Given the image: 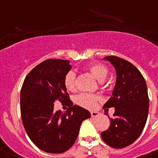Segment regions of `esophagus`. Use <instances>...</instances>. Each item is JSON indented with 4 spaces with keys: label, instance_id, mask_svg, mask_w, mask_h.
Segmentation results:
<instances>
[{
    "label": "esophagus",
    "instance_id": "34e87169",
    "mask_svg": "<svg viewBox=\"0 0 158 158\" xmlns=\"http://www.w3.org/2000/svg\"><path fill=\"white\" fill-rule=\"evenodd\" d=\"M90 114H91V117L93 118H96L99 115V113L98 112H95V111H93V112H90Z\"/></svg>",
    "mask_w": 158,
    "mask_h": 158
}]
</instances>
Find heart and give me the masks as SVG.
I'll list each match as a JSON object with an SVG mask.
<instances>
[{
  "label": "heart",
  "mask_w": 158,
  "mask_h": 158,
  "mask_svg": "<svg viewBox=\"0 0 158 158\" xmlns=\"http://www.w3.org/2000/svg\"><path fill=\"white\" fill-rule=\"evenodd\" d=\"M86 69L100 82H102L106 79L108 73V70L106 66L100 63L90 64L87 66ZM75 79L76 74L74 72L69 71L66 73L64 77V85L69 90L73 91L75 89ZM98 99L99 97L96 95H92L89 93H82L76 97V102L83 107L92 109L96 106V102Z\"/></svg>",
  "instance_id": "heart-1"
}]
</instances>
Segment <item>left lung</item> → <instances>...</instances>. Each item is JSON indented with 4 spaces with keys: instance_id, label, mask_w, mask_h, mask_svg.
<instances>
[{
    "instance_id": "1",
    "label": "left lung",
    "mask_w": 158,
    "mask_h": 158,
    "mask_svg": "<svg viewBox=\"0 0 158 158\" xmlns=\"http://www.w3.org/2000/svg\"><path fill=\"white\" fill-rule=\"evenodd\" d=\"M115 68L116 85L113 96L103 106L114 107V118L106 131L101 134L104 142L121 149L131 145L142 133L149 109L146 80L132 63L115 56L104 57Z\"/></svg>"
}]
</instances>
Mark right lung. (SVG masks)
<instances>
[{"instance_id": "right-lung-1", "label": "right lung", "mask_w": 158, "mask_h": 158, "mask_svg": "<svg viewBox=\"0 0 158 158\" xmlns=\"http://www.w3.org/2000/svg\"><path fill=\"white\" fill-rule=\"evenodd\" d=\"M69 60L48 59L29 73L20 93L21 117L29 139L45 152L62 153L74 144L79 129L90 113L69 100L64 77L72 66ZM56 100L68 102L63 114L54 111Z\"/></svg>"}]
</instances>
